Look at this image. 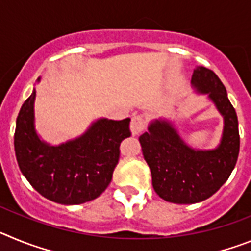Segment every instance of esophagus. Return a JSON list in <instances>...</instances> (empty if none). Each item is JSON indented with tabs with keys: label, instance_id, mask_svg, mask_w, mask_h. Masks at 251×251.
Instances as JSON below:
<instances>
[{
	"label": "esophagus",
	"instance_id": "1",
	"mask_svg": "<svg viewBox=\"0 0 251 251\" xmlns=\"http://www.w3.org/2000/svg\"><path fill=\"white\" fill-rule=\"evenodd\" d=\"M146 126H147V121H146V118L143 115H134L132 118V121H130V130H132L133 136H138V134H141V133L146 129Z\"/></svg>",
	"mask_w": 251,
	"mask_h": 251
}]
</instances>
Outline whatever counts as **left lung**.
Here are the masks:
<instances>
[{
	"mask_svg": "<svg viewBox=\"0 0 251 251\" xmlns=\"http://www.w3.org/2000/svg\"><path fill=\"white\" fill-rule=\"evenodd\" d=\"M191 83L207 94L224 117L220 145L210 151L194 150L167 121L156 119L139 137L142 152L152 174V185L161 199L174 203L206 200L227 181L240 150L238 115L225 86L210 69L194 70Z\"/></svg>",
	"mask_w": 251,
	"mask_h": 251,
	"instance_id": "obj_1",
	"label": "left lung"
}]
</instances>
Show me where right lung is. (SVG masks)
<instances>
[{
  "label": "right lung",
  "instance_id": "add662e5",
  "mask_svg": "<svg viewBox=\"0 0 251 251\" xmlns=\"http://www.w3.org/2000/svg\"><path fill=\"white\" fill-rule=\"evenodd\" d=\"M35 97L34 89L16 119L13 145L22 175L40 195L57 203L79 205L100 196L118 165L121 142L130 137V119H99L79 138L50 146L35 130Z\"/></svg>",
  "mask_w": 251,
  "mask_h": 251
}]
</instances>
